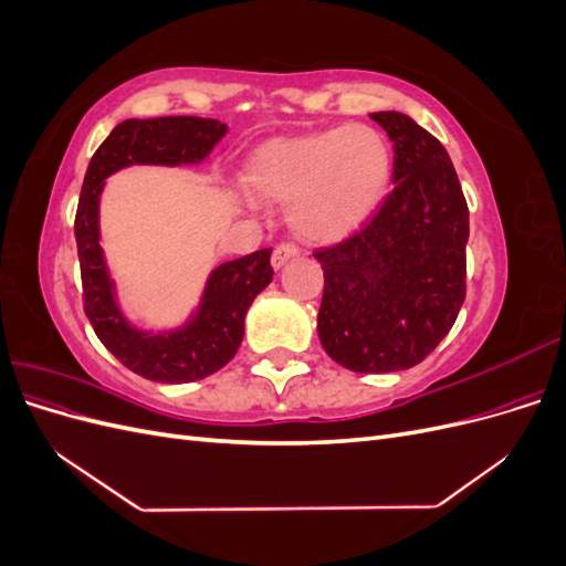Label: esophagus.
Wrapping results in <instances>:
<instances>
[{"instance_id":"esophagus-1","label":"esophagus","mask_w":566,"mask_h":566,"mask_svg":"<svg viewBox=\"0 0 566 566\" xmlns=\"http://www.w3.org/2000/svg\"><path fill=\"white\" fill-rule=\"evenodd\" d=\"M297 254H300V248L295 243H281L271 254V264H273V269H281L290 260H293V256H297Z\"/></svg>"}]
</instances>
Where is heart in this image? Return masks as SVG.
<instances>
[{
	"label": "heart",
	"instance_id": "b5f03b06",
	"mask_svg": "<svg viewBox=\"0 0 566 566\" xmlns=\"http://www.w3.org/2000/svg\"><path fill=\"white\" fill-rule=\"evenodd\" d=\"M391 177V150L368 125L271 139L245 167L256 196L293 205L295 229L314 243L356 231L378 208Z\"/></svg>",
	"mask_w": 566,
	"mask_h": 566
}]
</instances>
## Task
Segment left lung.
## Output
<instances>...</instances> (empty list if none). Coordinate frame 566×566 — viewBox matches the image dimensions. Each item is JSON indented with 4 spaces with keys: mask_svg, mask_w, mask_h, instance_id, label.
<instances>
[{
    "mask_svg": "<svg viewBox=\"0 0 566 566\" xmlns=\"http://www.w3.org/2000/svg\"><path fill=\"white\" fill-rule=\"evenodd\" d=\"M394 142V191L323 269L318 337L354 373L418 366L465 302L470 212L447 148L403 113H370Z\"/></svg>",
    "mask_w": 566,
    "mask_h": 566,
    "instance_id": "1",
    "label": "left lung"
}]
</instances>
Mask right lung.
Returning a JSON list of instances; mask_svg holds the SVG:
<instances>
[{"label": "right lung", "mask_w": 566, "mask_h": 566, "mask_svg": "<svg viewBox=\"0 0 566 566\" xmlns=\"http://www.w3.org/2000/svg\"><path fill=\"white\" fill-rule=\"evenodd\" d=\"M227 134L210 117L125 119L96 148L84 175L75 214V241L82 273L84 314L96 337L132 373L153 382H193L224 368L241 347L245 314L252 300L271 283V248L221 264L205 290L193 323L172 335H146L123 318L113 300V283L98 245L101 181L134 163L179 165L202 160Z\"/></svg>", "instance_id": "1"}]
</instances>
